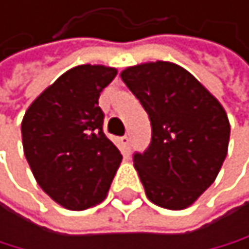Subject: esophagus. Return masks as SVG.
Listing matches in <instances>:
<instances>
[{
	"instance_id": "esophagus-1",
	"label": "esophagus",
	"mask_w": 249,
	"mask_h": 249,
	"mask_svg": "<svg viewBox=\"0 0 249 249\" xmlns=\"http://www.w3.org/2000/svg\"><path fill=\"white\" fill-rule=\"evenodd\" d=\"M121 143L124 144V147L128 151V146H130V135H124V137L121 138Z\"/></svg>"
}]
</instances>
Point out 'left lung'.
<instances>
[{"label": "left lung", "mask_w": 249, "mask_h": 249, "mask_svg": "<svg viewBox=\"0 0 249 249\" xmlns=\"http://www.w3.org/2000/svg\"><path fill=\"white\" fill-rule=\"evenodd\" d=\"M122 81L151 121V143L133 165L147 198L183 210L213 184L227 156L231 125L224 108L189 71L170 62L130 66Z\"/></svg>", "instance_id": "obj_1"}]
</instances>
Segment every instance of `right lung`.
I'll return each instance as SVG.
<instances>
[{"label": "right lung", "instance_id": "1", "mask_svg": "<svg viewBox=\"0 0 249 249\" xmlns=\"http://www.w3.org/2000/svg\"><path fill=\"white\" fill-rule=\"evenodd\" d=\"M117 71L81 65L47 87L25 112L22 141L37 184L68 210L90 208L106 197L122 160L103 132L98 106Z\"/></svg>", "mask_w": 249, "mask_h": 249}]
</instances>
